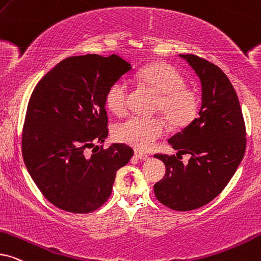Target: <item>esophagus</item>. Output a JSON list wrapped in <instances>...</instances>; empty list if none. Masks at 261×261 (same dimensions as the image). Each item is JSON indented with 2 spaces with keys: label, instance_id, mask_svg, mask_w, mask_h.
<instances>
[{
  "label": "esophagus",
  "instance_id": "34e87169",
  "mask_svg": "<svg viewBox=\"0 0 261 261\" xmlns=\"http://www.w3.org/2000/svg\"><path fill=\"white\" fill-rule=\"evenodd\" d=\"M134 154H135V157L138 158V160H141V161H147V160H150V157H148L147 154H145V153H143V152H140V151L135 150V151H134Z\"/></svg>",
  "mask_w": 261,
  "mask_h": 261
}]
</instances>
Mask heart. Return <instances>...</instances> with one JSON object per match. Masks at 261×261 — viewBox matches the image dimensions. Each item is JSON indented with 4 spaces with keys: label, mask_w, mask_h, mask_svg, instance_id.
Instances as JSON below:
<instances>
[{
    "label": "heart",
    "mask_w": 261,
    "mask_h": 261,
    "mask_svg": "<svg viewBox=\"0 0 261 261\" xmlns=\"http://www.w3.org/2000/svg\"><path fill=\"white\" fill-rule=\"evenodd\" d=\"M138 80L158 94L157 110L164 115L171 127L188 126L197 116L199 97L186 87V80L175 67L168 63H153L138 74ZM128 85L117 81L108 90L106 104L111 113L122 115L127 110ZM165 133V123L158 117H132L120 124L116 137L137 150L147 151Z\"/></svg>",
    "instance_id": "b5f03b06"
}]
</instances>
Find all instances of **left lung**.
I'll return each instance as SVG.
<instances>
[{"label":"left lung","mask_w":261,"mask_h":261,"mask_svg":"<svg viewBox=\"0 0 261 261\" xmlns=\"http://www.w3.org/2000/svg\"><path fill=\"white\" fill-rule=\"evenodd\" d=\"M201 84V107L180 133L169 139L177 153L155 154L165 175L154 185L155 198L176 211H191L212 201L229 184L246 151V128L234 87L216 64L180 54ZM191 154L187 165L181 154Z\"/></svg>","instance_id":"1"}]
</instances>
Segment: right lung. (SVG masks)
I'll return each instance as SVG.
<instances>
[{
	"mask_svg": "<svg viewBox=\"0 0 261 261\" xmlns=\"http://www.w3.org/2000/svg\"><path fill=\"white\" fill-rule=\"evenodd\" d=\"M132 66L96 54L61 61L30 98L22 130L27 171L48 200L63 211L89 213L109 199L115 176L133 155L123 144L92 153L108 137V90Z\"/></svg>",
	"mask_w": 261,
	"mask_h": 261,
	"instance_id": "add662e5",
	"label": "right lung"
}]
</instances>
